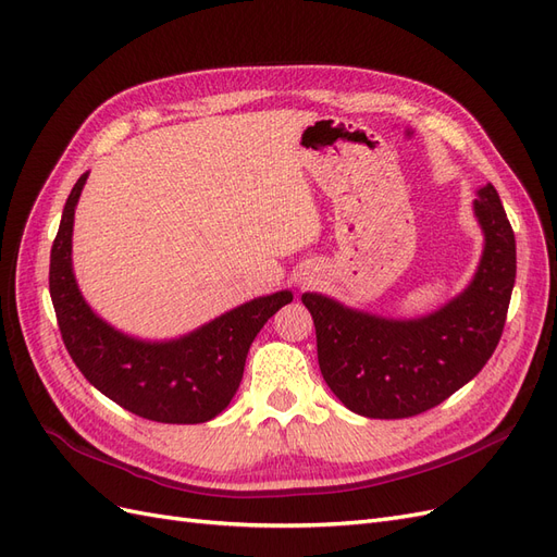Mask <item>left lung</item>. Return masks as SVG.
<instances>
[{"label":"left lung","mask_w":557,"mask_h":557,"mask_svg":"<svg viewBox=\"0 0 557 557\" xmlns=\"http://www.w3.org/2000/svg\"><path fill=\"white\" fill-rule=\"evenodd\" d=\"M483 252L474 278L420 318H385L305 293L330 391L364 418H409L448 399L491 360L516 283V239L493 183L476 190Z\"/></svg>","instance_id":"8db88e82"}]
</instances>
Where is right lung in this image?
Instances as JSON below:
<instances>
[{"mask_svg":"<svg viewBox=\"0 0 557 557\" xmlns=\"http://www.w3.org/2000/svg\"><path fill=\"white\" fill-rule=\"evenodd\" d=\"M88 174L66 197L50 248L48 285L62 342L81 374L123 409L156 423H207L237 395L252 339L293 293L250 299L176 339L148 342L115 330L81 295L72 264L74 211Z\"/></svg>","mask_w":557,"mask_h":557,"instance_id":"right-lung-1","label":"right lung"}]
</instances>
